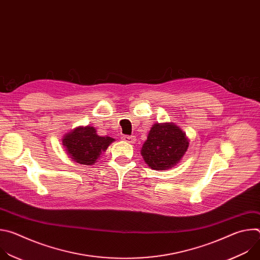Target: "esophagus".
Returning a JSON list of instances; mask_svg holds the SVG:
<instances>
[{
	"instance_id": "esophagus-1",
	"label": "esophagus",
	"mask_w": 260,
	"mask_h": 260,
	"mask_svg": "<svg viewBox=\"0 0 260 260\" xmlns=\"http://www.w3.org/2000/svg\"><path fill=\"white\" fill-rule=\"evenodd\" d=\"M122 140L126 143H129V144H134L136 142V138L134 136H123Z\"/></svg>"
}]
</instances>
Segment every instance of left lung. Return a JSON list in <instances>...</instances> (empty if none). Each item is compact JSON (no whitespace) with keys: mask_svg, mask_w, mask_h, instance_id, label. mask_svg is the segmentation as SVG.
<instances>
[{"mask_svg":"<svg viewBox=\"0 0 260 260\" xmlns=\"http://www.w3.org/2000/svg\"><path fill=\"white\" fill-rule=\"evenodd\" d=\"M188 147L186 134L174 122L155 123L141 148V155L152 170L165 171L179 164Z\"/></svg>","mask_w":260,"mask_h":260,"instance_id":"1","label":"left lung"}]
</instances>
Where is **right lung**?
<instances>
[{"instance_id":"1","label":"right lung","mask_w":260,"mask_h":260,"mask_svg":"<svg viewBox=\"0 0 260 260\" xmlns=\"http://www.w3.org/2000/svg\"><path fill=\"white\" fill-rule=\"evenodd\" d=\"M115 139L99 136L93 126H77L67 133L62 139V146L67 154L77 164L92 166L98 162L110 144Z\"/></svg>"}]
</instances>
